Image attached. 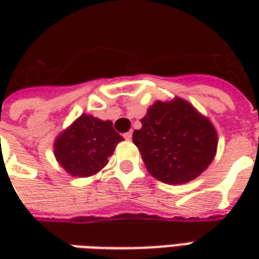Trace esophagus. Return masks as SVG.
Returning <instances> with one entry per match:
<instances>
[{
  "label": "esophagus",
  "mask_w": 259,
  "mask_h": 259,
  "mask_svg": "<svg viewBox=\"0 0 259 259\" xmlns=\"http://www.w3.org/2000/svg\"><path fill=\"white\" fill-rule=\"evenodd\" d=\"M124 138L125 140H131V138H133V133H131V131H130V133H125Z\"/></svg>",
  "instance_id": "1"
}]
</instances>
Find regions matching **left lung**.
<instances>
[{
    "mask_svg": "<svg viewBox=\"0 0 259 259\" xmlns=\"http://www.w3.org/2000/svg\"><path fill=\"white\" fill-rule=\"evenodd\" d=\"M135 130L138 147L148 173L167 184L194 180L213 161L218 133L207 116L182 98L155 101Z\"/></svg>",
    "mask_w": 259,
    "mask_h": 259,
    "instance_id": "obj_1",
    "label": "left lung"
}]
</instances>
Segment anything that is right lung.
<instances>
[{
	"instance_id": "1",
	"label": "right lung",
	"mask_w": 259,
	"mask_h": 259,
	"mask_svg": "<svg viewBox=\"0 0 259 259\" xmlns=\"http://www.w3.org/2000/svg\"><path fill=\"white\" fill-rule=\"evenodd\" d=\"M122 140L111 121L82 114L56 137L55 157L67 174L91 177L108 164V158Z\"/></svg>"
}]
</instances>
